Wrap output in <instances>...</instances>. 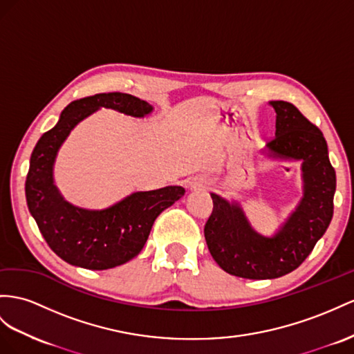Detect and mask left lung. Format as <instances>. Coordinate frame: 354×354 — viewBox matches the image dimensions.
Returning <instances> with one entry per match:
<instances>
[{
    "label": "left lung",
    "instance_id": "1",
    "mask_svg": "<svg viewBox=\"0 0 354 354\" xmlns=\"http://www.w3.org/2000/svg\"><path fill=\"white\" fill-rule=\"evenodd\" d=\"M269 104L277 113L275 138L261 153L270 160L301 161V201L278 230L265 236L252 227L239 202L211 193L214 211L205 224L207 248L218 266L248 279L278 278L301 266L329 227L337 188L323 133L292 103Z\"/></svg>",
    "mask_w": 354,
    "mask_h": 354
}]
</instances>
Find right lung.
<instances>
[{
    "label": "right lung",
    "mask_w": 354,
    "mask_h": 354,
    "mask_svg": "<svg viewBox=\"0 0 354 354\" xmlns=\"http://www.w3.org/2000/svg\"><path fill=\"white\" fill-rule=\"evenodd\" d=\"M102 107L134 118L153 111L145 100L122 93L70 103L35 145L25 183L28 209L50 250L70 265L93 270L120 266L138 256L157 216L185 193L178 185L134 192L104 209H85L62 197L53 179L58 152L75 127Z\"/></svg>",
    "instance_id": "add662e5"
}]
</instances>
